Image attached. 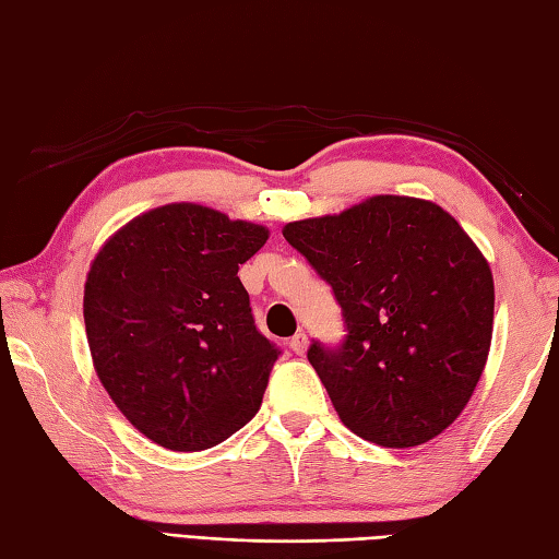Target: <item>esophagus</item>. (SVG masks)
Segmentation results:
<instances>
[{"label":"esophagus","instance_id":"1","mask_svg":"<svg viewBox=\"0 0 559 559\" xmlns=\"http://www.w3.org/2000/svg\"><path fill=\"white\" fill-rule=\"evenodd\" d=\"M289 347L294 355H304L306 347H309V337H306V333H296L292 340H289Z\"/></svg>","mask_w":559,"mask_h":559}]
</instances>
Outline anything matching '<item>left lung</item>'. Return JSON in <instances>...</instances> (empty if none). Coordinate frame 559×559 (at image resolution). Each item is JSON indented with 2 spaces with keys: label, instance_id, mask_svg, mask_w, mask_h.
I'll return each instance as SVG.
<instances>
[{
  "label": "left lung",
  "instance_id": "obj_1",
  "mask_svg": "<svg viewBox=\"0 0 559 559\" xmlns=\"http://www.w3.org/2000/svg\"><path fill=\"white\" fill-rule=\"evenodd\" d=\"M282 234L343 306L345 345L309 349L343 425L385 449L451 427L485 371L495 321L492 270L463 226L431 200L373 195Z\"/></svg>",
  "mask_w": 559,
  "mask_h": 559
}]
</instances>
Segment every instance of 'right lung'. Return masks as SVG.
Instances as JSON below:
<instances>
[{"label":"right lung","instance_id":"add662e5","mask_svg":"<svg viewBox=\"0 0 559 559\" xmlns=\"http://www.w3.org/2000/svg\"><path fill=\"white\" fill-rule=\"evenodd\" d=\"M267 226L195 202L154 207L100 246L84 284L98 381L168 451L212 449L263 403L277 347L255 330L238 265Z\"/></svg>","mask_w":559,"mask_h":559}]
</instances>
